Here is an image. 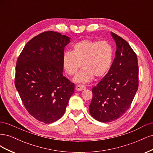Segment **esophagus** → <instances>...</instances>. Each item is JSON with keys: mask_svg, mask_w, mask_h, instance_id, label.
<instances>
[{"mask_svg": "<svg viewBox=\"0 0 153 153\" xmlns=\"http://www.w3.org/2000/svg\"><path fill=\"white\" fill-rule=\"evenodd\" d=\"M75 89L76 91H84L86 89V87L84 85H77Z\"/></svg>", "mask_w": 153, "mask_h": 153, "instance_id": "1", "label": "esophagus"}]
</instances>
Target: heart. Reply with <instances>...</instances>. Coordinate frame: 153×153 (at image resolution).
<instances>
[{
  "label": "heart",
  "mask_w": 153,
  "mask_h": 153,
  "mask_svg": "<svg viewBox=\"0 0 153 153\" xmlns=\"http://www.w3.org/2000/svg\"><path fill=\"white\" fill-rule=\"evenodd\" d=\"M114 58L112 46L106 41L85 39L73 46L72 52L67 51L63 55L62 64L69 76L76 73L82 63L84 66L75 80L77 82H89L95 76H105L112 65Z\"/></svg>",
  "instance_id": "obj_1"
}]
</instances>
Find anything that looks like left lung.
I'll use <instances>...</instances> for the list:
<instances>
[{
  "label": "left lung",
  "mask_w": 153,
  "mask_h": 153,
  "mask_svg": "<svg viewBox=\"0 0 153 153\" xmlns=\"http://www.w3.org/2000/svg\"><path fill=\"white\" fill-rule=\"evenodd\" d=\"M116 43L115 57L108 73L92 89L91 116L110 123L117 119L130 106L138 87V66L135 52L121 37L111 32Z\"/></svg>",
  "instance_id": "1"
}]
</instances>
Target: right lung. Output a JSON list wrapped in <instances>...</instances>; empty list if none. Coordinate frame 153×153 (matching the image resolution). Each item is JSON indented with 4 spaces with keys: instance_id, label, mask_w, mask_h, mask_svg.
<instances>
[{
    "instance_id": "obj_1",
    "label": "right lung",
    "mask_w": 153,
    "mask_h": 153,
    "mask_svg": "<svg viewBox=\"0 0 153 153\" xmlns=\"http://www.w3.org/2000/svg\"><path fill=\"white\" fill-rule=\"evenodd\" d=\"M69 37L53 31L31 39L18 58L15 84L26 110L44 123L61 118L75 84L63 76L64 47Z\"/></svg>"
}]
</instances>
